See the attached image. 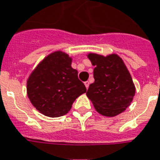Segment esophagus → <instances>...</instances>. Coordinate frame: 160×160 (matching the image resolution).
I'll return each instance as SVG.
<instances>
[{"label": "esophagus", "instance_id": "1", "mask_svg": "<svg viewBox=\"0 0 160 160\" xmlns=\"http://www.w3.org/2000/svg\"><path fill=\"white\" fill-rule=\"evenodd\" d=\"M84 84H85V87H86V88H88V87H89V82L88 81H86L84 82Z\"/></svg>", "mask_w": 160, "mask_h": 160}]
</instances>
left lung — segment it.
Returning <instances> with one entry per match:
<instances>
[{
    "mask_svg": "<svg viewBox=\"0 0 160 160\" xmlns=\"http://www.w3.org/2000/svg\"><path fill=\"white\" fill-rule=\"evenodd\" d=\"M88 57L95 67L94 82L89 85L87 96L103 116L121 114L135 95V86L122 59L115 54L104 57L91 53Z\"/></svg>",
    "mask_w": 160,
    "mask_h": 160,
    "instance_id": "obj_1",
    "label": "left lung"
}]
</instances>
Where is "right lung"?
Masks as SVG:
<instances>
[{"mask_svg":"<svg viewBox=\"0 0 160 160\" xmlns=\"http://www.w3.org/2000/svg\"><path fill=\"white\" fill-rule=\"evenodd\" d=\"M68 55L56 51L42 61L28 79V96L34 107L49 117L66 115L86 92Z\"/></svg>","mask_w":160,"mask_h":160,"instance_id":"right-lung-1","label":"right lung"}]
</instances>
